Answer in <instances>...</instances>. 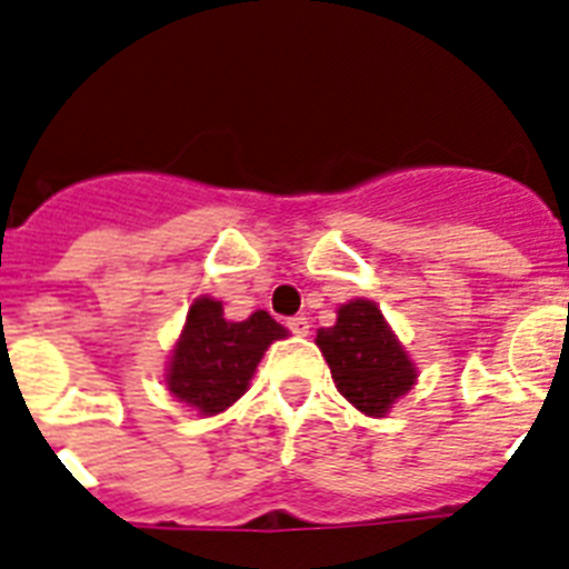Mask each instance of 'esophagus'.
I'll list each match as a JSON object with an SVG mask.
<instances>
[{"mask_svg":"<svg viewBox=\"0 0 569 569\" xmlns=\"http://www.w3.org/2000/svg\"><path fill=\"white\" fill-rule=\"evenodd\" d=\"M286 327H289V330H292L295 336H307V332H309V318L307 316H295V318H289V321H286Z\"/></svg>","mask_w":569,"mask_h":569,"instance_id":"esophagus-1","label":"esophagus"}]
</instances>
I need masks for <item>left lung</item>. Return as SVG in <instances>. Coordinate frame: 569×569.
<instances>
[{
  "mask_svg": "<svg viewBox=\"0 0 569 569\" xmlns=\"http://www.w3.org/2000/svg\"><path fill=\"white\" fill-rule=\"evenodd\" d=\"M316 345L330 365L332 382L359 412L382 418L397 397L415 386L412 359L386 325L373 300L357 298L339 307L332 327H321Z\"/></svg>",
  "mask_w": 569,
  "mask_h": 569,
  "instance_id": "obj_1",
  "label": "left lung"
}]
</instances>
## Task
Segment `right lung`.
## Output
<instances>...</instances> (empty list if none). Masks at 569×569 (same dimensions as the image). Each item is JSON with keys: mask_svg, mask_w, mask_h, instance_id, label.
Here are the masks:
<instances>
[{"mask_svg": "<svg viewBox=\"0 0 569 569\" xmlns=\"http://www.w3.org/2000/svg\"><path fill=\"white\" fill-rule=\"evenodd\" d=\"M283 336L286 327L262 309L244 321H228L221 300L196 298L172 350L166 386L201 415L224 412L248 391L266 348Z\"/></svg>", "mask_w": 569, "mask_h": 569, "instance_id": "1", "label": "right lung"}]
</instances>
